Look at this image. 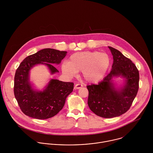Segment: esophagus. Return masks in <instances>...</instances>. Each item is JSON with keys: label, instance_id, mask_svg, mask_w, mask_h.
<instances>
[{"label": "esophagus", "instance_id": "esophagus-1", "mask_svg": "<svg viewBox=\"0 0 153 153\" xmlns=\"http://www.w3.org/2000/svg\"><path fill=\"white\" fill-rule=\"evenodd\" d=\"M82 87V85L81 84H76L75 85V89H79V88Z\"/></svg>", "mask_w": 153, "mask_h": 153}]
</instances>
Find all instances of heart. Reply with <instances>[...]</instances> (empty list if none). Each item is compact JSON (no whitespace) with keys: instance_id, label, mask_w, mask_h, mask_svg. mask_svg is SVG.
I'll return each mask as SVG.
<instances>
[{"instance_id":"heart-1","label":"heart","mask_w":153,"mask_h":153,"mask_svg":"<svg viewBox=\"0 0 153 153\" xmlns=\"http://www.w3.org/2000/svg\"><path fill=\"white\" fill-rule=\"evenodd\" d=\"M110 65L108 54L98 51L76 52L70 56L69 61H64L61 69L69 76L81 71L84 79L89 83L100 81L105 75Z\"/></svg>"}]
</instances>
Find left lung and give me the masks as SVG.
Wrapping results in <instances>:
<instances>
[{"mask_svg": "<svg viewBox=\"0 0 153 153\" xmlns=\"http://www.w3.org/2000/svg\"><path fill=\"white\" fill-rule=\"evenodd\" d=\"M113 56L111 72L98 85H88V104L96 115L105 118L119 117L130 109L139 87V72L134 63L117 49L108 46ZM124 78L116 88L113 78Z\"/></svg>", "mask_w": 153, "mask_h": 153, "instance_id": "1", "label": "left lung"}]
</instances>
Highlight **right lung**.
<instances>
[{
  "instance_id": "obj_1",
  "label": "right lung",
  "mask_w": 153,
  "mask_h": 153,
  "mask_svg": "<svg viewBox=\"0 0 153 153\" xmlns=\"http://www.w3.org/2000/svg\"><path fill=\"white\" fill-rule=\"evenodd\" d=\"M67 52L45 48L26 57L16 71L14 94L22 112L26 115L45 120L56 115L63 108L67 97L72 92L74 83L51 79L43 90L34 89L30 81V71L37 65H45L53 75L59 72V65Z\"/></svg>"
}]
</instances>
